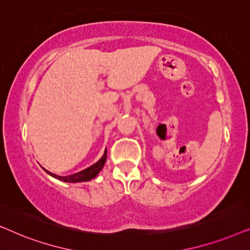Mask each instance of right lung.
I'll return each instance as SVG.
<instances>
[{"mask_svg":"<svg viewBox=\"0 0 250 250\" xmlns=\"http://www.w3.org/2000/svg\"><path fill=\"white\" fill-rule=\"evenodd\" d=\"M105 159H107V150L104 151V155L102 156V158L99 160L98 163H95L94 165H92L88 167V168L82 170L80 173H76V174H73V175H68V176H59V175H56V174L49 172V170L45 169V172L47 174H50L51 176L56 177V179L60 180V181H63V182H86V181H90L92 179H94L95 176L98 175L99 172L102 169V167H104V163H105Z\"/></svg>","mask_w":250,"mask_h":250,"instance_id":"obj_1","label":"right lung"}]
</instances>
